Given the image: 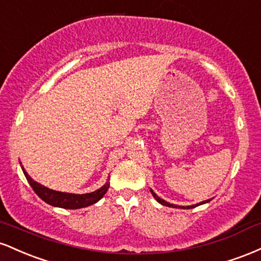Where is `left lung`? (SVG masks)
Wrapping results in <instances>:
<instances>
[{
  "mask_svg": "<svg viewBox=\"0 0 261 261\" xmlns=\"http://www.w3.org/2000/svg\"><path fill=\"white\" fill-rule=\"evenodd\" d=\"M151 193H152V195H153V197H154V199L155 200H157V201L158 202H160V203H162V205H164V206H168V207H176V208H193V207H196V206H199V205H202V203H206V202H208L210 201V200H206V201H202V202H200V203H196V205H193V206H187V207H184V206H176V205H173V203H169V202H167V201H164V200L163 199H161V197L160 196H157V195H155V194H154V191L153 190H152V189H151Z\"/></svg>",
  "mask_w": 261,
  "mask_h": 261,
  "instance_id": "8db88e82",
  "label": "left lung"
}]
</instances>
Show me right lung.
I'll use <instances>...</instances> for the list:
<instances>
[{
    "instance_id": "obj_1",
    "label": "right lung",
    "mask_w": 261,
    "mask_h": 261,
    "mask_svg": "<svg viewBox=\"0 0 261 261\" xmlns=\"http://www.w3.org/2000/svg\"><path fill=\"white\" fill-rule=\"evenodd\" d=\"M23 173H24L27 180H28L29 184L34 193L40 197L43 201L51 206H56V207H62V208H82L87 207V206L93 205L97 201H99L101 197L104 196V194L107 193L108 189H109V182H107L106 185H103L98 190L93 191V193L89 194H68V193H61V191H55L51 190V189L44 187V185L39 184L35 180H33L31 176L28 175V173L25 172L24 168L22 167Z\"/></svg>"
}]
</instances>
